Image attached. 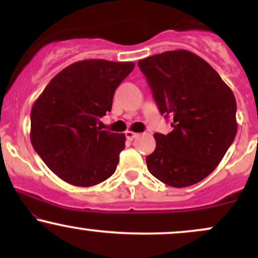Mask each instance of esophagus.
Returning a JSON list of instances; mask_svg holds the SVG:
<instances>
[{
	"label": "esophagus",
	"instance_id": "1",
	"mask_svg": "<svg viewBox=\"0 0 258 258\" xmlns=\"http://www.w3.org/2000/svg\"><path fill=\"white\" fill-rule=\"evenodd\" d=\"M138 136H139V133H136L132 131H126V138L128 139V141H133V139L137 138Z\"/></svg>",
	"mask_w": 258,
	"mask_h": 258
}]
</instances>
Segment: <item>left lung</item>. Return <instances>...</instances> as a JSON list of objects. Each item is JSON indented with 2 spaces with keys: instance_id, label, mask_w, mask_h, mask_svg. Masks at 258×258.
<instances>
[{
  "instance_id": "8db88e82",
  "label": "left lung",
  "mask_w": 258,
  "mask_h": 258,
  "mask_svg": "<svg viewBox=\"0 0 258 258\" xmlns=\"http://www.w3.org/2000/svg\"><path fill=\"white\" fill-rule=\"evenodd\" d=\"M138 67L160 112L172 119L168 135H154L148 170L170 186L193 185L218 166L235 138L233 91L206 60L185 49L144 58Z\"/></svg>"
}]
</instances>
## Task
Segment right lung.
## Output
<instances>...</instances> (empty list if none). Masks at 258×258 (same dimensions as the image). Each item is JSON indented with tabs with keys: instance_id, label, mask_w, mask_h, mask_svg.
<instances>
[{
	"instance_id": "add662e5",
	"label": "right lung",
	"mask_w": 258,
	"mask_h": 258,
	"mask_svg": "<svg viewBox=\"0 0 258 258\" xmlns=\"http://www.w3.org/2000/svg\"><path fill=\"white\" fill-rule=\"evenodd\" d=\"M135 68L86 59L61 70L32 105L30 139L53 173L76 186H92L116 170L126 136L102 130L116 87Z\"/></svg>"
}]
</instances>
